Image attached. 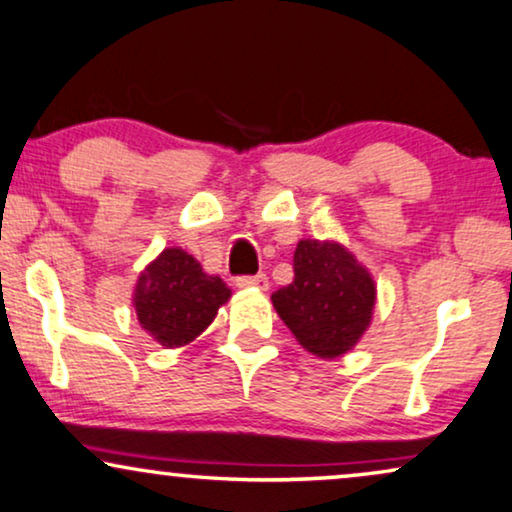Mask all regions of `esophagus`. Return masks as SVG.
<instances>
[{
  "label": "esophagus",
  "instance_id": "34e87169",
  "mask_svg": "<svg viewBox=\"0 0 512 512\" xmlns=\"http://www.w3.org/2000/svg\"><path fill=\"white\" fill-rule=\"evenodd\" d=\"M238 288H260L267 290L269 288V278L264 274H255V276H238L236 278Z\"/></svg>",
  "mask_w": 512,
  "mask_h": 512
}]
</instances>
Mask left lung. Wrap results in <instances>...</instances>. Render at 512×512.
Wrapping results in <instances>:
<instances>
[{"instance_id":"1","label":"left lung","mask_w":512,"mask_h":512,"mask_svg":"<svg viewBox=\"0 0 512 512\" xmlns=\"http://www.w3.org/2000/svg\"><path fill=\"white\" fill-rule=\"evenodd\" d=\"M293 269V283L271 295L276 314L314 357H342L371 326V271L342 243L316 238L297 243Z\"/></svg>"}]
</instances>
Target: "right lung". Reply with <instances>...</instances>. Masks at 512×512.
Here are the masks:
<instances>
[{"label":"right lung","mask_w":512,"mask_h":512,"mask_svg":"<svg viewBox=\"0 0 512 512\" xmlns=\"http://www.w3.org/2000/svg\"><path fill=\"white\" fill-rule=\"evenodd\" d=\"M229 297L231 288L219 276L205 274L196 257L165 248L139 274L132 304L139 326L158 345L174 349L196 340Z\"/></svg>","instance_id":"add662e5"}]
</instances>
